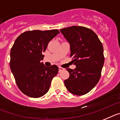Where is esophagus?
Here are the masks:
<instances>
[{
	"label": "esophagus",
	"instance_id": "34e87169",
	"mask_svg": "<svg viewBox=\"0 0 120 120\" xmlns=\"http://www.w3.org/2000/svg\"><path fill=\"white\" fill-rule=\"evenodd\" d=\"M63 70H64V68H61V67H60V66H59V72H61Z\"/></svg>",
	"mask_w": 120,
	"mask_h": 120
}]
</instances>
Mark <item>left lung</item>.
<instances>
[{
    "mask_svg": "<svg viewBox=\"0 0 120 120\" xmlns=\"http://www.w3.org/2000/svg\"><path fill=\"white\" fill-rule=\"evenodd\" d=\"M70 45V57L76 68H67L69 77L64 80L69 92L83 95L93 89L100 79L105 57L103 47L97 34L84 26H72L60 30Z\"/></svg>",
    "mask_w": 120,
    "mask_h": 120,
    "instance_id": "left-lung-1",
    "label": "left lung"
}]
</instances>
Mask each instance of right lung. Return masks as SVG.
Instances as JSON below:
<instances>
[{
    "instance_id": "obj_1",
    "label": "right lung",
    "mask_w": 120,
    "mask_h": 120,
    "mask_svg": "<svg viewBox=\"0 0 120 120\" xmlns=\"http://www.w3.org/2000/svg\"><path fill=\"white\" fill-rule=\"evenodd\" d=\"M59 33L57 30L28 31L14 41L10 52V68L17 86L27 96L39 98L46 94L58 74L57 66L46 67L41 60L48 43Z\"/></svg>"
}]
</instances>
